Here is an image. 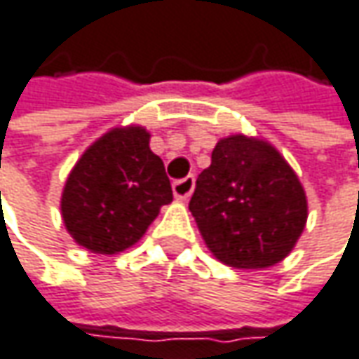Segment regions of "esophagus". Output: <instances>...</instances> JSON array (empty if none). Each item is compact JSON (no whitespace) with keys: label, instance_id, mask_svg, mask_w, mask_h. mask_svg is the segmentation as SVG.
Wrapping results in <instances>:
<instances>
[{"label":"esophagus","instance_id":"1","mask_svg":"<svg viewBox=\"0 0 359 359\" xmlns=\"http://www.w3.org/2000/svg\"><path fill=\"white\" fill-rule=\"evenodd\" d=\"M193 189H195V177H184L172 182V193L179 201H187L189 196L193 195Z\"/></svg>","mask_w":359,"mask_h":359}]
</instances>
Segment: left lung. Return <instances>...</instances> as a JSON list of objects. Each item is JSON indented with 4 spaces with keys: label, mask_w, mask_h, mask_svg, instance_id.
Segmentation results:
<instances>
[{
    "label": "left lung",
    "mask_w": 359,
    "mask_h": 359,
    "mask_svg": "<svg viewBox=\"0 0 359 359\" xmlns=\"http://www.w3.org/2000/svg\"><path fill=\"white\" fill-rule=\"evenodd\" d=\"M189 209L212 255L237 269L287 257L307 221L304 187L285 158L243 134L217 142Z\"/></svg>",
    "instance_id": "obj_1"
}]
</instances>
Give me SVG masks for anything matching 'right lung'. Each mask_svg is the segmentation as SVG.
Here are the masks:
<instances>
[{"instance_id": "obj_1", "label": "right lung", "mask_w": 359, "mask_h": 359, "mask_svg": "<svg viewBox=\"0 0 359 359\" xmlns=\"http://www.w3.org/2000/svg\"><path fill=\"white\" fill-rule=\"evenodd\" d=\"M140 126L114 128L76 163L62 195L70 235L94 253L114 255L138 241L172 201L163 161Z\"/></svg>"}]
</instances>
